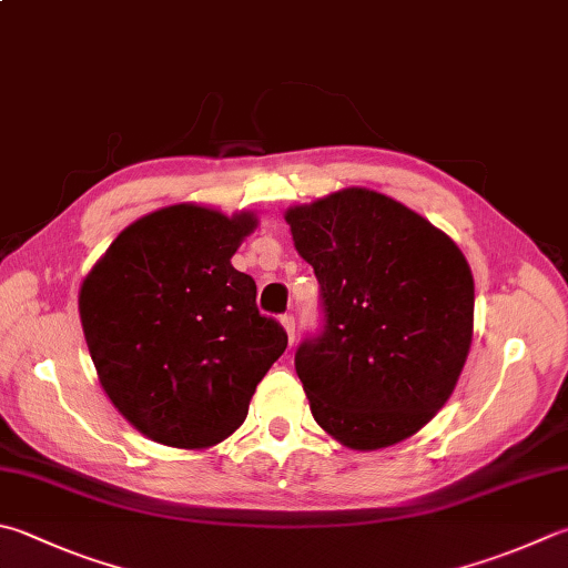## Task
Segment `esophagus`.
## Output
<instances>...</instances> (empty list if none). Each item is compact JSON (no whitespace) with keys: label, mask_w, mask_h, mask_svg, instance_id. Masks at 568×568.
<instances>
[{"label":"esophagus","mask_w":568,"mask_h":568,"mask_svg":"<svg viewBox=\"0 0 568 568\" xmlns=\"http://www.w3.org/2000/svg\"><path fill=\"white\" fill-rule=\"evenodd\" d=\"M280 321H282V326H284L286 336H288V344H294V338H296V321H294V316L292 314H282Z\"/></svg>","instance_id":"obj_1"}]
</instances>
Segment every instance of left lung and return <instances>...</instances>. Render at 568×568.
Wrapping results in <instances>:
<instances>
[{
	"instance_id": "obj_1",
	"label": "left lung",
	"mask_w": 568,
	"mask_h": 568,
	"mask_svg": "<svg viewBox=\"0 0 568 568\" xmlns=\"http://www.w3.org/2000/svg\"><path fill=\"white\" fill-rule=\"evenodd\" d=\"M318 280L321 328L296 348L314 420L353 450H378L443 408L473 341L475 282L457 244L366 187L286 212Z\"/></svg>"
}]
</instances>
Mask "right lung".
I'll use <instances>...</instances> for the list:
<instances>
[{
    "label": "right lung",
    "instance_id": "obj_1",
    "mask_svg": "<svg viewBox=\"0 0 568 568\" xmlns=\"http://www.w3.org/2000/svg\"><path fill=\"white\" fill-rule=\"evenodd\" d=\"M250 212L173 205L125 227L83 280L79 312L103 390L155 443L210 447L244 423L286 348L232 254Z\"/></svg>",
    "mask_w": 568,
    "mask_h": 568
}]
</instances>
